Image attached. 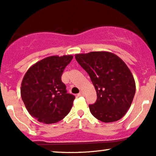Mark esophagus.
Segmentation results:
<instances>
[{
  "label": "esophagus",
  "instance_id": "obj_1",
  "mask_svg": "<svg viewBox=\"0 0 156 156\" xmlns=\"http://www.w3.org/2000/svg\"><path fill=\"white\" fill-rule=\"evenodd\" d=\"M83 95H84V93L82 91L80 92V93L78 94V97H80V96H83Z\"/></svg>",
  "mask_w": 156,
  "mask_h": 156
}]
</instances>
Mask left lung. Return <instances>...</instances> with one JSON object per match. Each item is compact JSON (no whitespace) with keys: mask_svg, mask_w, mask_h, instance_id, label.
Here are the masks:
<instances>
[{"mask_svg":"<svg viewBox=\"0 0 156 156\" xmlns=\"http://www.w3.org/2000/svg\"><path fill=\"white\" fill-rule=\"evenodd\" d=\"M75 57L88 73L97 93L96 102L89 105L92 115L107 123L122 118L136 93L134 78L126 63L107 51L78 54Z\"/></svg>","mask_w":156,"mask_h":156,"instance_id":"8db88e82","label":"left lung"}]
</instances>
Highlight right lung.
<instances>
[{"mask_svg": "<svg viewBox=\"0 0 156 156\" xmlns=\"http://www.w3.org/2000/svg\"><path fill=\"white\" fill-rule=\"evenodd\" d=\"M73 56H52L32 66L23 79L21 98L30 115L39 122L54 124L63 119L75 96L67 93L61 76Z\"/></svg>", "mask_w": 156, "mask_h": 156, "instance_id": "right-lung-1", "label": "right lung"}]
</instances>
